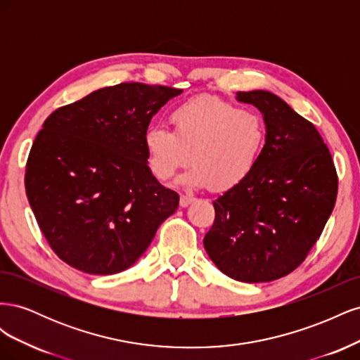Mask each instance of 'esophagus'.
<instances>
[{
	"label": "esophagus",
	"mask_w": 360,
	"mask_h": 360,
	"mask_svg": "<svg viewBox=\"0 0 360 360\" xmlns=\"http://www.w3.org/2000/svg\"><path fill=\"white\" fill-rule=\"evenodd\" d=\"M193 200H195L193 195H181V197H180V205H181V207H186V205H189Z\"/></svg>",
	"instance_id": "1"
}]
</instances>
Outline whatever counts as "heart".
Instances as JSON below:
<instances>
[{
    "label": "heart",
    "mask_w": 360,
    "mask_h": 360,
    "mask_svg": "<svg viewBox=\"0 0 360 360\" xmlns=\"http://www.w3.org/2000/svg\"><path fill=\"white\" fill-rule=\"evenodd\" d=\"M172 132L151 126L144 134L148 168L167 181L188 160L181 177L186 186L224 192L245 181L254 171L267 141L263 115L216 97L200 96L169 114Z\"/></svg>",
    "instance_id": "1"
}]
</instances>
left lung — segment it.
<instances>
[{"mask_svg": "<svg viewBox=\"0 0 360 360\" xmlns=\"http://www.w3.org/2000/svg\"><path fill=\"white\" fill-rule=\"evenodd\" d=\"M264 115L267 141L249 177L213 201L204 248L242 282H270L297 269L335 207L338 176L315 126L274 93L238 91Z\"/></svg>", "mask_w": 360, "mask_h": 360, "instance_id": "1", "label": "left lung"}]
</instances>
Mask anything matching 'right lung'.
Instances as JSON below:
<instances>
[{"label":"right lung","instance_id":"right-lung-1","mask_svg":"<svg viewBox=\"0 0 360 360\" xmlns=\"http://www.w3.org/2000/svg\"><path fill=\"white\" fill-rule=\"evenodd\" d=\"M183 90L123 82L61 106L30 150L25 191L40 230L64 263L112 275L146 252L179 207L147 165L144 134Z\"/></svg>","mask_w":360,"mask_h":360}]
</instances>
